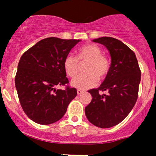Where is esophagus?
<instances>
[{"instance_id": "34e87169", "label": "esophagus", "mask_w": 156, "mask_h": 156, "mask_svg": "<svg viewBox=\"0 0 156 156\" xmlns=\"http://www.w3.org/2000/svg\"><path fill=\"white\" fill-rule=\"evenodd\" d=\"M82 93H83V91L81 90H77V94H78V95H80V94H82Z\"/></svg>"}]
</instances>
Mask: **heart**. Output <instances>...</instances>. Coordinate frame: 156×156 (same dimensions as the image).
I'll return each instance as SVG.
<instances>
[{
	"label": "heart",
	"mask_w": 156,
	"mask_h": 156,
	"mask_svg": "<svg viewBox=\"0 0 156 156\" xmlns=\"http://www.w3.org/2000/svg\"><path fill=\"white\" fill-rule=\"evenodd\" d=\"M100 47L96 44L83 45L77 50L76 58L69 55L63 61L64 70L70 78L77 73L80 64L87 62L84 72L87 74L75 77L71 81V86L80 90L91 88L98 80H102L108 75L110 70V61L102 55Z\"/></svg>",
	"instance_id": "1"
}]
</instances>
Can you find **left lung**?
Masks as SVG:
<instances>
[{"label": "left lung", "instance_id": "left-lung-1", "mask_svg": "<svg viewBox=\"0 0 156 156\" xmlns=\"http://www.w3.org/2000/svg\"><path fill=\"white\" fill-rule=\"evenodd\" d=\"M93 42L107 48L111 66L100 87L88 91L92 101L85 108V113L91 124L108 129L121 122L134 107L141 72L135 53L121 41L112 37H101ZM101 91H106L107 94H101Z\"/></svg>", "mask_w": 156, "mask_h": 156}]
</instances>
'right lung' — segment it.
<instances>
[{"mask_svg": "<svg viewBox=\"0 0 156 156\" xmlns=\"http://www.w3.org/2000/svg\"><path fill=\"white\" fill-rule=\"evenodd\" d=\"M80 40L50 37L23 54L18 63L15 86L23 110L34 122L50 125L62 118L77 95L75 88L57 90L69 81L63 61Z\"/></svg>", "mask_w": 156, "mask_h": 156, "instance_id": "1", "label": "right lung"}]
</instances>
